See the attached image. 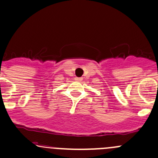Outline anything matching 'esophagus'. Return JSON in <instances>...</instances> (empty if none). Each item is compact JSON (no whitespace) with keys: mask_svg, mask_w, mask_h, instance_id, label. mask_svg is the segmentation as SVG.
Wrapping results in <instances>:
<instances>
[{"mask_svg":"<svg viewBox=\"0 0 158 158\" xmlns=\"http://www.w3.org/2000/svg\"><path fill=\"white\" fill-rule=\"evenodd\" d=\"M76 81H79V82H80V81L82 80V78H81V77H76Z\"/></svg>","mask_w":158,"mask_h":158,"instance_id":"1","label":"esophagus"}]
</instances>
